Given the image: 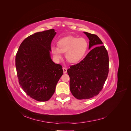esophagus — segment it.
<instances>
[{
  "label": "esophagus",
  "mask_w": 131,
  "mask_h": 131,
  "mask_svg": "<svg viewBox=\"0 0 131 131\" xmlns=\"http://www.w3.org/2000/svg\"><path fill=\"white\" fill-rule=\"evenodd\" d=\"M63 73L64 74H66L67 72V69L64 68V67H63Z\"/></svg>",
  "instance_id": "obj_1"
}]
</instances>
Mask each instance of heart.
Listing matches in <instances>:
<instances>
[{
    "label": "heart",
    "mask_w": 131,
    "mask_h": 131,
    "mask_svg": "<svg viewBox=\"0 0 131 131\" xmlns=\"http://www.w3.org/2000/svg\"><path fill=\"white\" fill-rule=\"evenodd\" d=\"M88 47V41L85 38L68 37L60 39L57 42V47L51 46V51L57 62L61 59V53H66L67 61L76 63L85 57Z\"/></svg>",
    "instance_id": "heart-1"
}]
</instances>
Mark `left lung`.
<instances>
[{
    "mask_svg": "<svg viewBox=\"0 0 131 131\" xmlns=\"http://www.w3.org/2000/svg\"><path fill=\"white\" fill-rule=\"evenodd\" d=\"M89 39V49L85 58L67 70L70 90L78 100L92 98L103 88L109 73V56L97 35L84 32Z\"/></svg>",
    "mask_w": 131,
    "mask_h": 131,
    "instance_id": "obj_1",
    "label": "left lung"
}]
</instances>
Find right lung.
Listing matches in <instances>:
<instances>
[{"label": "right lung", "instance_id": "obj_1", "mask_svg": "<svg viewBox=\"0 0 131 131\" xmlns=\"http://www.w3.org/2000/svg\"><path fill=\"white\" fill-rule=\"evenodd\" d=\"M56 34L51 29L30 35L21 43L16 55L19 84L28 96L37 101L50 100L63 74L62 66L51 58V43Z\"/></svg>", "mask_w": 131, "mask_h": 131}]
</instances>
